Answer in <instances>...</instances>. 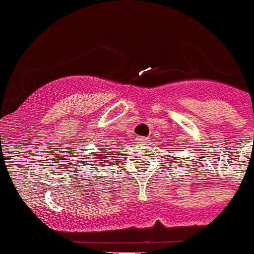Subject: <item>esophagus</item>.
I'll use <instances>...</instances> for the list:
<instances>
[{"label":"esophagus","mask_w":254,"mask_h":254,"mask_svg":"<svg viewBox=\"0 0 254 254\" xmlns=\"http://www.w3.org/2000/svg\"><path fill=\"white\" fill-rule=\"evenodd\" d=\"M137 140L138 143H147L148 142V138H144V137H137Z\"/></svg>","instance_id":"obj_1"}]
</instances>
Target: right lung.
<instances>
[{
	"label": "right lung",
	"instance_id": "add662e5",
	"mask_svg": "<svg viewBox=\"0 0 254 254\" xmlns=\"http://www.w3.org/2000/svg\"><path fill=\"white\" fill-rule=\"evenodd\" d=\"M97 155V154H96ZM95 158H96V159H101V157H95ZM100 163H102V162H100Z\"/></svg>",
	"mask_w": 254,
	"mask_h": 254
}]
</instances>
